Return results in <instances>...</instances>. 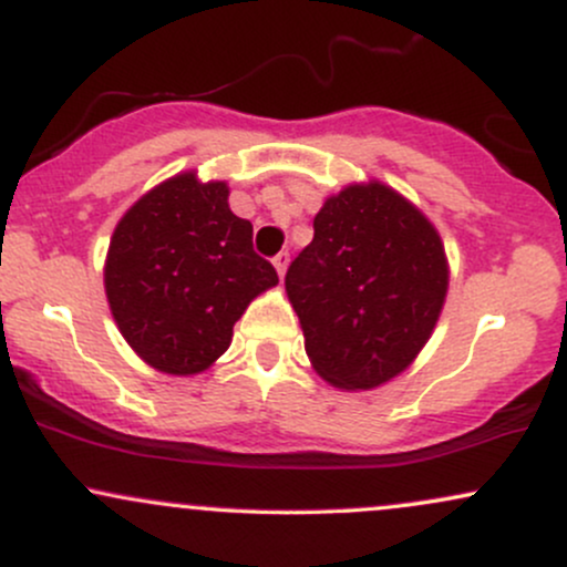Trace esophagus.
I'll return each instance as SVG.
<instances>
[{
  "mask_svg": "<svg viewBox=\"0 0 567 567\" xmlns=\"http://www.w3.org/2000/svg\"><path fill=\"white\" fill-rule=\"evenodd\" d=\"M288 264H290V252L288 250L277 252V256H275V269H277L279 277H285V271H288Z\"/></svg>",
  "mask_w": 567,
  "mask_h": 567,
  "instance_id": "34e87169",
  "label": "esophagus"
}]
</instances>
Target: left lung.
<instances>
[{"label": "left lung", "mask_w": 567, "mask_h": 567, "mask_svg": "<svg viewBox=\"0 0 567 567\" xmlns=\"http://www.w3.org/2000/svg\"><path fill=\"white\" fill-rule=\"evenodd\" d=\"M285 290L317 373L338 389H375L415 360L440 320L445 247L394 188L354 184L324 199Z\"/></svg>", "instance_id": "8db88e82"}]
</instances>
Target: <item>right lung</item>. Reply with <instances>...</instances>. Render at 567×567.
<instances>
[{"mask_svg": "<svg viewBox=\"0 0 567 567\" xmlns=\"http://www.w3.org/2000/svg\"><path fill=\"white\" fill-rule=\"evenodd\" d=\"M106 298L135 354L194 375L229 349L234 322L279 282L252 250V224L234 216L224 181L181 173L135 202L109 245Z\"/></svg>", "mask_w": 567, "mask_h": 567, "instance_id": "1", "label": "right lung"}]
</instances>
